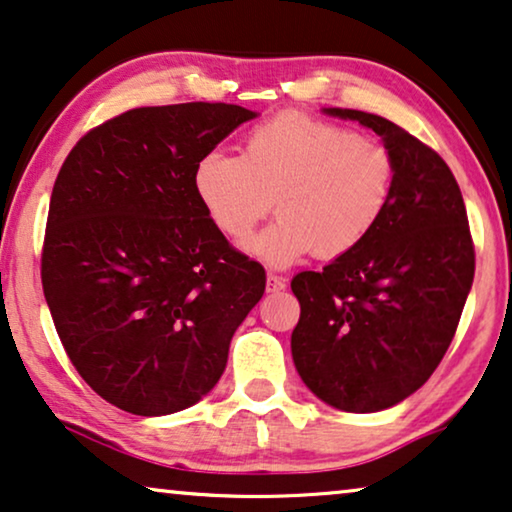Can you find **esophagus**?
Here are the masks:
<instances>
[{
    "instance_id": "esophagus-1",
    "label": "esophagus",
    "mask_w": 512,
    "mask_h": 512,
    "mask_svg": "<svg viewBox=\"0 0 512 512\" xmlns=\"http://www.w3.org/2000/svg\"><path fill=\"white\" fill-rule=\"evenodd\" d=\"M284 286H286L284 279L279 277V275H272V272H270V275H268V293H277V291H282Z\"/></svg>"
}]
</instances>
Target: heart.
I'll return each mask as SVG.
<instances>
[{
  "instance_id": "heart-1",
  "label": "heart",
  "mask_w": 512,
  "mask_h": 512,
  "mask_svg": "<svg viewBox=\"0 0 512 512\" xmlns=\"http://www.w3.org/2000/svg\"><path fill=\"white\" fill-rule=\"evenodd\" d=\"M396 163L377 139L324 118L286 111L242 139L240 158L202 153L193 191L207 219L240 244L270 214L279 219L249 249L272 265L312 254L335 261L359 249L387 214Z\"/></svg>"
}]
</instances>
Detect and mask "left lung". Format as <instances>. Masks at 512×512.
Masks as SVG:
<instances>
[{"label":"left lung","mask_w":512,"mask_h":512,"mask_svg":"<svg viewBox=\"0 0 512 512\" xmlns=\"http://www.w3.org/2000/svg\"><path fill=\"white\" fill-rule=\"evenodd\" d=\"M382 137L396 163L387 214L352 254L293 277L300 303L291 352L314 396L345 412L401 403L429 380L457 333L475 275L459 184L401 125L328 109Z\"/></svg>","instance_id":"8db88e82"}]
</instances>
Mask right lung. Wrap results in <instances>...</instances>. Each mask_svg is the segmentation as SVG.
<instances>
[{"instance_id": "obj_1", "label": "right lung", "mask_w": 512, "mask_h": 512, "mask_svg": "<svg viewBox=\"0 0 512 512\" xmlns=\"http://www.w3.org/2000/svg\"><path fill=\"white\" fill-rule=\"evenodd\" d=\"M254 111L186 102L123 111L62 163L41 284L62 347L104 401L142 417L191 408L265 291V270L223 237L193 170Z\"/></svg>"}]
</instances>
